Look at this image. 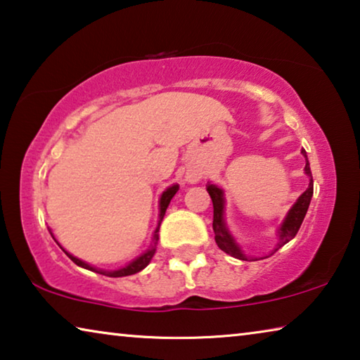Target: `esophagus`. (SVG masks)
Listing matches in <instances>:
<instances>
[{
  "label": "esophagus",
  "instance_id": "34e87169",
  "mask_svg": "<svg viewBox=\"0 0 360 360\" xmlns=\"http://www.w3.org/2000/svg\"><path fill=\"white\" fill-rule=\"evenodd\" d=\"M187 181L189 182H192V184H194V182H197L198 181V178L195 174H187Z\"/></svg>",
  "mask_w": 360,
  "mask_h": 360
}]
</instances>
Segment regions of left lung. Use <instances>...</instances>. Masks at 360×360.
<instances>
[{"label":"left lung","instance_id":"8db88e82","mask_svg":"<svg viewBox=\"0 0 360 360\" xmlns=\"http://www.w3.org/2000/svg\"><path fill=\"white\" fill-rule=\"evenodd\" d=\"M300 153H302L304 158H305L304 173L309 176V187L302 192V194H300L297 200L294 202V205L289 208L286 217H284L281 224L276 229L278 240H276L275 249H273L270 254L265 255V257H250L243 250L240 244L234 239V236L231 234V231H229V228L226 224V218H224V205H226L224 191L219 186L213 184V182H208L207 191H208V194H210L212 202H213L214 240H217V245L219 249H221L223 252H226L228 255L234 257V259L255 262V260L266 259V257L273 255L278 249H281L284 244H288L289 240H291L294 236L297 234L300 224H302V221H304L305 213H307V210H309L310 200H312V195H314V179H312V173H310V165H309V160H307V153H305L304 148L300 150Z\"/></svg>","mask_w":360,"mask_h":360}]
</instances>
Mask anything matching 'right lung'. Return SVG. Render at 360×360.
I'll return each instance as SVG.
<instances>
[{
	"label": "right lung",
	"mask_w": 360,
	"mask_h": 360,
	"mask_svg": "<svg viewBox=\"0 0 360 360\" xmlns=\"http://www.w3.org/2000/svg\"><path fill=\"white\" fill-rule=\"evenodd\" d=\"M178 191H179V184H173V186L166 187V189L163 191L162 197H160V200H158V208H160V213H158V224H157V228H155V231H153V238H152V244H150V248H148L146 252H143V254H141L139 257H136V259H134V260L129 262L127 265L121 266V268H117V270H103V268L92 266L90 264H87V262H84V260L77 259V257H74L72 254H69V252H66V250H64V249L61 248L60 243H58V240L55 239V236H53L51 229H48V231L51 233L53 239H55L56 243H58V245H60V248L64 250V254H66V255L69 257V259H71V260L74 262V264H76L77 266H82V268H85V270L95 271V273H100V275L111 276V278H121V276L136 275V273H139L141 270H143V268H146V266L150 264V260L153 259L155 252H157V244H158V229H160V224H162V221H163V217H165V213H166V208H168V205H169L171 198L174 197V194H176V192H178Z\"/></svg>",
	"instance_id": "add662e5"
}]
</instances>
